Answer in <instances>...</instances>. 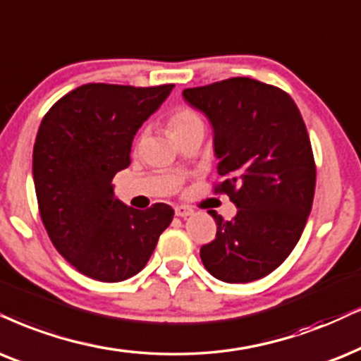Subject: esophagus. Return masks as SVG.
I'll use <instances>...</instances> for the list:
<instances>
[{
	"label": "esophagus",
	"instance_id": "obj_1",
	"mask_svg": "<svg viewBox=\"0 0 361 361\" xmlns=\"http://www.w3.org/2000/svg\"><path fill=\"white\" fill-rule=\"evenodd\" d=\"M175 214H176V216H180V218H188V216H191V214H193V209L185 207V204H180V207L175 208Z\"/></svg>",
	"mask_w": 361,
	"mask_h": 361
}]
</instances>
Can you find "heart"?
<instances>
[{"mask_svg": "<svg viewBox=\"0 0 361 361\" xmlns=\"http://www.w3.org/2000/svg\"><path fill=\"white\" fill-rule=\"evenodd\" d=\"M195 128H203V120L195 109L180 108L173 113L170 118V131L173 136L185 133V131L195 130Z\"/></svg>", "mask_w": 361, "mask_h": 361, "instance_id": "b5f03b06", "label": "heart"}]
</instances>
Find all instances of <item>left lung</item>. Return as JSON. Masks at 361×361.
Here are the masks:
<instances>
[{
    "label": "left lung",
    "mask_w": 361,
    "mask_h": 361,
    "mask_svg": "<svg viewBox=\"0 0 361 361\" xmlns=\"http://www.w3.org/2000/svg\"><path fill=\"white\" fill-rule=\"evenodd\" d=\"M185 102L213 128L216 191L238 212L231 221L208 212L216 238L200 257L218 280L248 283L270 275L298 243L312 212L317 168L307 126L288 93L252 78L183 90Z\"/></svg>",
    "instance_id": "1"
}]
</instances>
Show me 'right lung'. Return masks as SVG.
<instances>
[{
  "label": "right lung",
  "instance_id": "right-lung-1",
  "mask_svg": "<svg viewBox=\"0 0 361 361\" xmlns=\"http://www.w3.org/2000/svg\"><path fill=\"white\" fill-rule=\"evenodd\" d=\"M175 85L90 83L49 108L33 148V180L39 214L54 248L83 275L115 283L145 268L171 207H126L113 178L130 166L136 131Z\"/></svg>",
  "mask_w": 361,
  "mask_h": 361
}]
</instances>
